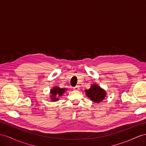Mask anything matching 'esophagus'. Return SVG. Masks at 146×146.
<instances>
[{
    "label": "esophagus",
    "mask_w": 146,
    "mask_h": 146,
    "mask_svg": "<svg viewBox=\"0 0 146 146\" xmlns=\"http://www.w3.org/2000/svg\"><path fill=\"white\" fill-rule=\"evenodd\" d=\"M73 89L74 90H79V89H80L79 86V85H77V86H76L75 87L73 88Z\"/></svg>",
    "instance_id": "esophagus-1"
}]
</instances>
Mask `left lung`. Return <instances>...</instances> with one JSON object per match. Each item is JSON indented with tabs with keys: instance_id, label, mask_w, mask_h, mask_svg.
Masks as SVG:
<instances>
[{
	"instance_id": "left-lung-1",
	"label": "left lung",
	"mask_w": 146,
	"mask_h": 146,
	"mask_svg": "<svg viewBox=\"0 0 146 146\" xmlns=\"http://www.w3.org/2000/svg\"><path fill=\"white\" fill-rule=\"evenodd\" d=\"M85 92L87 97L97 104L104 100L106 95V91L96 84H92L89 89L85 90Z\"/></svg>"
}]
</instances>
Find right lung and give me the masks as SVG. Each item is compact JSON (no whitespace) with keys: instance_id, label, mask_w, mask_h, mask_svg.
Here are the masks:
<instances>
[{"instance_id":"obj_1","label":"right lung","mask_w":146,"mask_h":146,"mask_svg":"<svg viewBox=\"0 0 146 146\" xmlns=\"http://www.w3.org/2000/svg\"><path fill=\"white\" fill-rule=\"evenodd\" d=\"M67 88H60L59 87H54L50 90V98L52 102H57L59 100V98L65 93Z\"/></svg>"}]
</instances>
